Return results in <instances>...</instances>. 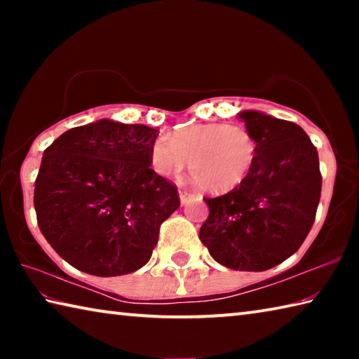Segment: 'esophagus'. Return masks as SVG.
I'll list each match as a JSON object with an SVG mask.
<instances>
[{
	"mask_svg": "<svg viewBox=\"0 0 359 359\" xmlns=\"http://www.w3.org/2000/svg\"><path fill=\"white\" fill-rule=\"evenodd\" d=\"M179 198H180V204L185 205L191 201V199L194 198V194L190 191H185V190H179Z\"/></svg>",
	"mask_w": 359,
	"mask_h": 359,
	"instance_id": "obj_1",
	"label": "esophagus"
}]
</instances>
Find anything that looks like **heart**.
<instances>
[{
  "label": "heart",
  "mask_w": 359,
  "mask_h": 359,
  "mask_svg": "<svg viewBox=\"0 0 359 359\" xmlns=\"http://www.w3.org/2000/svg\"><path fill=\"white\" fill-rule=\"evenodd\" d=\"M190 158L191 179L208 190H234L250 174L257 142L250 133L229 123H193L158 137L151 145V165L160 175L177 174Z\"/></svg>",
  "instance_id": "obj_1"
}]
</instances>
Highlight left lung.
Masks as SVG:
<instances>
[{"label":"left lung","instance_id":"1","mask_svg":"<svg viewBox=\"0 0 359 359\" xmlns=\"http://www.w3.org/2000/svg\"><path fill=\"white\" fill-rule=\"evenodd\" d=\"M257 142L250 174L234 190L205 198L199 239L217 263L234 271H266L290 258L311 231L320 203L318 151L299 125L242 111Z\"/></svg>","mask_w":359,"mask_h":359}]
</instances>
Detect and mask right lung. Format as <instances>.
Wrapping results in <instances>:
<instances>
[{"label": "right lung", "mask_w": 359, "mask_h": 359, "mask_svg": "<svg viewBox=\"0 0 359 359\" xmlns=\"http://www.w3.org/2000/svg\"><path fill=\"white\" fill-rule=\"evenodd\" d=\"M158 130L101 118L71 128L42 155L39 229L60 257L98 277L131 274L151 257L177 188L150 169Z\"/></svg>", "instance_id": "add662e5"}]
</instances>
